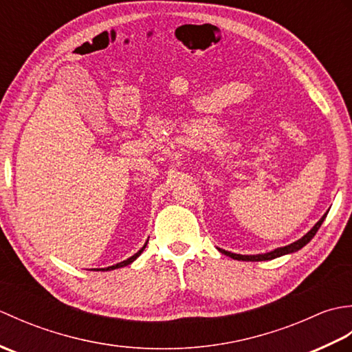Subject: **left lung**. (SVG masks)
<instances>
[{
	"label": "left lung",
	"instance_id": "left-lung-1",
	"mask_svg": "<svg viewBox=\"0 0 352 352\" xmlns=\"http://www.w3.org/2000/svg\"><path fill=\"white\" fill-rule=\"evenodd\" d=\"M328 213V212H327ZM327 213L322 216V218H320L318 222H316V226L313 227L307 234L305 236H302L300 241H296V242H294V243H290V245H287V246H283V248H276V250H274V251H271V252H266V254H257V256H242V254H233V252H230V251H226V250H221V248H218L222 254H226V256H228V257H231V258H234V260H242V261H263V260H272V258H276V257H281V256H284V254H290V252H295V251H298V250H301L302 246H305L307 245L313 237H315V234L318 233V230H319V227L322 226V222H324V219L327 218Z\"/></svg>",
	"mask_w": 352,
	"mask_h": 352
}]
</instances>
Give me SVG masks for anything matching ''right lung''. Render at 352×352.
Returning a JSON list of instances; mask_svg holds the SVG:
<instances>
[{
	"instance_id": "add662e5",
	"label": "right lung",
	"mask_w": 352,
	"mask_h": 352,
	"mask_svg": "<svg viewBox=\"0 0 352 352\" xmlns=\"http://www.w3.org/2000/svg\"><path fill=\"white\" fill-rule=\"evenodd\" d=\"M146 243H148V241L145 242V245L144 246H142V248L136 252V254H134V256H131L130 258H126V260H124V261H121V263H116V265H113V266H109V267H106V269H101V271H111V269H118V267H122V266H126V265H130L131 263V261H134V260H136L139 256H140V254H142V251H144L145 250V246H146Z\"/></svg>"
}]
</instances>
